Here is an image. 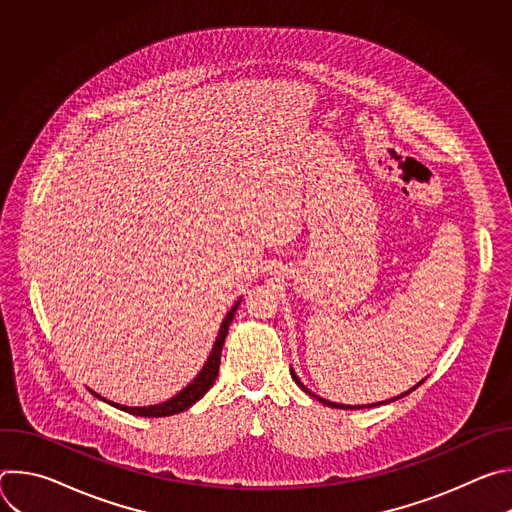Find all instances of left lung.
<instances>
[{
	"label": "left lung",
	"mask_w": 512,
	"mask_h": 512,
	"mask_svg": "<svg viewBox=\"0 0 512 512\" xmlns=\"http://www.w3.org/2000/svg\"><path fill=\"white\" fill-rule=\"evenodd\" d=\"M291 377H294V381H296V383H298V385H300V387H302V389H304V391H306L308 395H312V397H316V399H318L320 403H324V405H328V407H336V409H364V407H377V405H385V403H391V401H397V399H401V397L409 395V393H411L413 389H417V387H419V385H421V383L425 381V379H423V381H419V383H417V385H415L413 389H409L407 393H403V395H399V397H393V399H389V401H381V403H371V405H340V403H332V401H326V399H322V397L314 395L312 391H308V389L304 387V383H302V381H300V379L296 377V373H294V371H291Z\"/></svg>",
	"instance_id": "1"
}]
</instances>
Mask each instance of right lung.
Masks as SVG:
<instances>
[{
    "instance_id": "add662e5",
    "label": "right lung",
    "mask_w": 512,
    "mask_h": 512,
    "mask_svg": "<svg viewBox=\"0 0 512 512\" xmlns=\"http://www.w3.org/2000/svg\"><path fill=\"white\" fill-rule=\"evenodd\" d=\"M239 304H241V300H237V304H235V306L229 310V314L225 316V320H223V324H221V330H218L216 342H214V346H212V350H210L208 360L204 362L202 371H200V373L194 377V381H192L186 389H182L176 397H172V399H168V401H164V403H158V405H150V407H125V405H119V403H111V401H107V399H103V397H101V399L107 401V403H111L113 407L125 411V413H133V415H139V417H166V415L180 413V411L188 409L190 405H194L198 399L204 397V393L214 385V381H216V377H218V367H221L223 344H225V338H227V334H229V326H231V322H233V318H235V312H237Z\"/></svg>"
}]
</instances>
